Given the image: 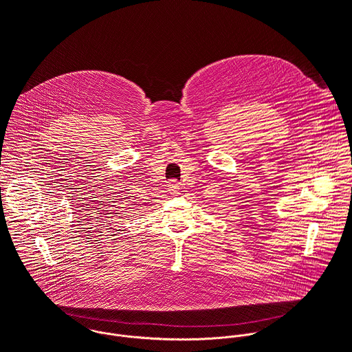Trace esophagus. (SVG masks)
Listing matches in <instances>:
<instances>
[{"label": "esophagus", "instance_id": "obj_1", "mask_svg": "<svg viewBox=\"0 0 352 352\" xmlns=\"http://www.w3.org/2000/svg\"><path fill=\"white\" fill-rule=\"evenodd\" d=\"M168 186H170V190H171L173 193H177L178 189H179V182H178L177 179H171V181L168 182Z\"/></svg>", "mask_w": 352, "mask_h": 352}]
</instances>
